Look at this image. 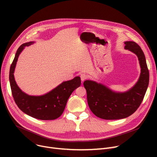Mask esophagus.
<instances>
[{"label":"esophagus","mask_w":157,"mask_h":157,"mask_svg":"<svg viewBox=\"0 0 157 157\" xmlns=\"http://www.w3.org/2000/svg\"><path fill=\"white\" fill-rule=\"evenodd\" d=\"M80 78H81V79L82 81H84L88 78V76L85 73H82L80 75Z\"/></svg>","instance_id":"obj_1"}]
</instances>
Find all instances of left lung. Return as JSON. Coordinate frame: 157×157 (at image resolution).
<instances>
[{
    "instance_id": "8db88e82",
    "label": "left lung",
    "mask_w": 157,
    "mask_h": 157,
    "mask_svg": "<svg viewBox=\"0 0 157 157\" xmlns=\"http://www.w3.org/2000/svg\"><path fill=\"white\" fill-rule=\"evenodd\" d=\"M124 43L125 49L136 55L141 67L139 78L132 87L120 92L95 81L86 80L83 83L90 110L102 119L118 120L132 114L141 104L149 85V71L141 47L134 41Z\"/></svg>"
}]
</instances>
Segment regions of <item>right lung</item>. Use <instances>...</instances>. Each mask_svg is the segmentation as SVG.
Wrapping results in <instances>:
<instances>
[{"instance_id":"right-lung-1","label":"right lung","mask_w":157,"mask_h":157,"mask_svg":"<svg viewBox=\"0 0 157 157\" xmlns=\"http://www.w3.org/2000/svg\"><path fill=\"white\" fill-rule=\"evenodd\" d=\"M35 43L30 41L21 44L16 53L10 71V82L14 100L18 108L29 116L42 120L60 117L73 91L81 85L79 76L63 81L49 92L41 95H30L23 92L15 81L14 72L20 53L26 46Z\"/></svg>"}]
</instances>
